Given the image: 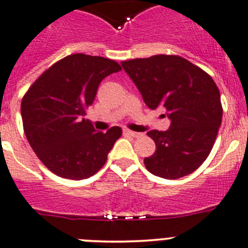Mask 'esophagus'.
<instances>
[{"mask_svg": "<svg viewBox=\"0 0 248 248\" xmlns=\"http://www.w3.org/2000/svg\"><path fill=\"white\" fill-rule=\"evenodd\" d=\"M124 134H126V136L134 137V138H137V137H140V136H141L140 133H137V132L129 131V129H127V128H124Z\"/></svg>", "mask_w": 248, "mask_h": 248, "instance_id": "esophagus-1", "label": "esophagus"}]
</instances>
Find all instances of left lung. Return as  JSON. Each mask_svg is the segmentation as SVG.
Returning <instances> with one entry per match:
<instances>
[{
  "instance_id": "8db88e82",
  "label": "left lung",
  "mask_w": 248,
  "mask_h": 248,
  "mask_svg": "<svg viewBox=\"0 0 248 248\" xmlns=\"http://www.w3.org/2000/svg\"><path fill=\"white\" fill-rule=\"evenodd\" d=\"M148 108H165L167 131L148 132L154 155L144 158L146 170L166 179H178L198 170L210 155L223 109L220 93L207 73L179 55L158 54L121 63Z\"/></svg>"
}]
</instances>
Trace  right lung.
Wrapping results in <instances>:
<instances>
[{"instance_id": "1", "label": "right lung", "mask_w": 248, "mask_h": 248, "mask_svg": "<svg viewBox=\"0 0 248 248\" xmlns=\"http://www.w3.org/2000/svg\"><path fill=\"white\" fill-rule=\"evenodd\" d=\"M120 70L108 58L71 54L47 69L25 93L20 107L24 132L50 172L86 179L107 162L122 129L98 132L85 116L103 78Z\"/></svg>"}]
</instances>
